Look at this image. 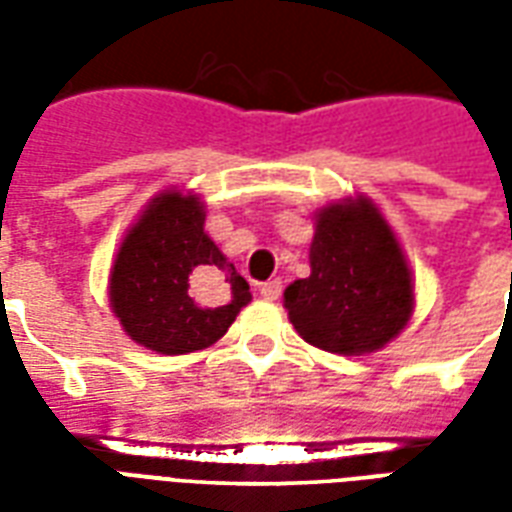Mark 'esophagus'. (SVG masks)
<instances>
[{"mask_svg": "<svg viewBox=\"0 0 512 512\" xmlns=\"http://www.w3.org/2000/svg\"><path fill=\"white\" fill-rule=\"evenodd\" d=\"M257 293L266 301H277L282 296V282L279 279H268L263 285H257Z\"/></svg>", "mask_w": 512, "mask_h": 512, "instance_id": "1", "label": "esophagus"}]
</instances>
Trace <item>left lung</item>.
I'll use <instances>...</instances> for the list:
<instances>
[{
  "instance_id": "1",
  "label": "left lung",
  "mask_w": 512,
  "mask_h": 512,
  "mask_svg": "<svg viewBox=\"0 0 512 512\" xmlns=\"http://www.w3.org/2000/svg\"><path fill=\"white\" fill-rule=\"evenodd\" d=\"M310 266V277L285 290V307L296 332L315 348L370 354L408 323L414 288L406 257L367 200L321 211Z\"/></svg>"
}]
</instances>
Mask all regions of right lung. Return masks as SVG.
Instances as JSON below:
<instances>
[{"instance_id": "1", "label": "right lung", "mask_w": 512, "mask_h": 512, "mask_svg": "<svg viewBox=\"0 0 512 512\" xmlns=\"http://www.w3.org/2000/svg\"><path fill=\"white\" fill-rule=\"evenodd\" d=\"M194 194L164 191L147 205L117 252L109 299L131 340L178 356L222 337L252 293L202 230Z\"/></svg>"}]
</instances>
